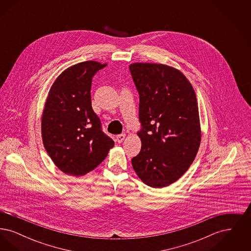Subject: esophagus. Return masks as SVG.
<instances>
[{"label": "esophagus", "instance_id": "1", "mask_svg": "<svg viewBox=\"0 0 251 251\" xmlns=\"http://www.w3.org/2000/svg\"><path fill=\"white\" fill-rule=\"evenodd\" d=\"M125 137H126V134H125V133H121V134H119V135L117 136V140H118L119 143H121V142L125 139Z\"/></svg>", "mask_w": 251, "mask_h": 251}]
</instances>
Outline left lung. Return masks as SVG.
Returning <instances> with one entry per match:
<instances>
[{"instance_id": "left-lung-1", "label": "left lung", "mask_w": 251, "mask_h": 251, "mask_svg": "<svg viewBox=\"0 0 251 251\" xmlns=\"http://www.w3.org/2000/svg\"><path fill=\"white\" fill-rule=\"evenodd\" d=\"M142 130L131 166L145 184L161 188L179 179L200 149L201 131L195 90L179 70L164 64L133 63Z\"/></svg>"}]
</instances>
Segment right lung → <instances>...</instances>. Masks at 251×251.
<instances>
[{"instance_id": "add662e5", "label": "right lung", "mask_w": 251, "mask_h": 251, "mask_svg": "<svg viewBox=\"0 0 251 251\" xmlns=\"http://www.w3.org/2000/svg\"><path fill=\"white\" fill-rule=\"evenodd\" d=\"M107 64L85 61L68 68L55 79L41 118L42 141L60 170L80 177L98 167L115 142L101 131L91 105V83Z\"/></svg>"}]
</instances>
